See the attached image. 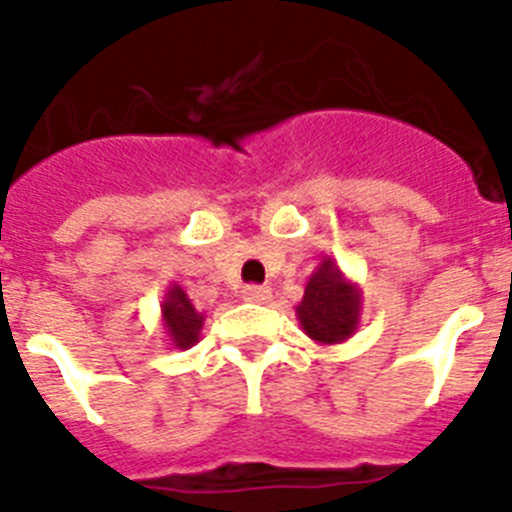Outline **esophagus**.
Instances as JSON below:
<instances>
[{"mask_svg": "<svg viewBox=\"0 0 512 512\" xmlns=\"http://www.w3.org/2000/svg\"><path fill=\"white\" fill-rule=\"evenodd\" d=\"M271 289L266 284H248L243 287V300L253 302V305H261V302H269Z\"/></svg>", "mask_w": 512, "mask_h": 512, "instance_id": "1", "label": "esophagus"}]
</instances>
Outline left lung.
<instances>
[{"mask_svg": "<svg viewBox=\"0 0 512 512\" xmlns=\"http://www.w3.org/2000/svg\"><path fill=\"white\" fill-rule=\"evenodd\" d=\"M361 289L343 277L333 259L312 271L307 279L305 295L297 305V320L312 341L333 346L351 338L359 328Z\"/></svg>", "mask_w": 512, "mask_h": 512, "instance_id": "obj_1", "label": "left lung"}]
</instances>
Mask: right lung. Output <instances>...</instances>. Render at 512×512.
<instances>
[{
    "mask_svg": "<svg viewBox=\"0 0 512 512\" xmlns=\"http://www.w3.org/2000/svg\"><path fill=\"white\" fill-rule=\"evenodd\" d=\"M161 318H164V328L169 333L171 346L189 348L200 341L205 315L194 310L192 300L179 284H171L169 292H166L164 302H161Z\"/></svg>",
    "mask_w": 512,
    "mask_h": 512,
    "instance_id": "1",
    "label": "right lung"
}]
</instances>
